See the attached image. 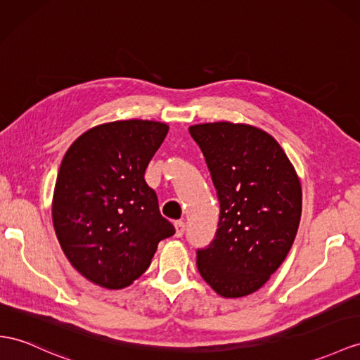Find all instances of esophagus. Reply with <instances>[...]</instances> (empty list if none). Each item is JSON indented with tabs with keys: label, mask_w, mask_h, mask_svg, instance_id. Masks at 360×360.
<instances>
[{
	"label": "esophagus",
	"mask_w": 360,
	"mask_h": 360,
	"mask_svg": "<svg viewBox=\"0 0 360 360\" xmlns=\"http://www.w3.org/2000/svg\"><path fill=\"white\" fill-rule=\"evenodd\" d=\"M174 229H176V231H174V236L182 237L184 233H186V224H184L182 220H178V222H174Z\"/></svg>",
	"instance_id": "34e87169"
}]
</instances>
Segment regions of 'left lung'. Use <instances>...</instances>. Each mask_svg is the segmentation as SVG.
<instances>
[{"instance_id": "left-lung-1", "label": "left lung", "mask_w": 360, "mask_h": 360, "mask_svg": "<svg viewBox=\"0 0 360 360\" xmlns=\"http://www.w3.org/2000/svg\"><path fill=\"white\" fill-rule=\"evenodd\" d=\"M188 131L220 202L216 238L198 251V269L220 297L242 298L288 257L301 219V182L281 146L260 127L216 122Z\"/></svg>"}]
</instances>
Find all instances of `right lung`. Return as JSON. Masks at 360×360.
<instances>
[{
    "label": "right lung",
    "mask_w": 360,
    "mask_h": 360,
    "mask_svg": "<svg viewBox=\"0 0 360 360\" xmlns=\"http://www.w3.org/2000/svg\"><path fill=\"white\" fill-rule=\"evenodd\" d=\"M169 126L118 120L88 129L63 156L51 217L63 254L82 276L124 289L146 272L174 226L144 173Z\"/></svg>",
    "instance_id": "1"
}]
</instances>
